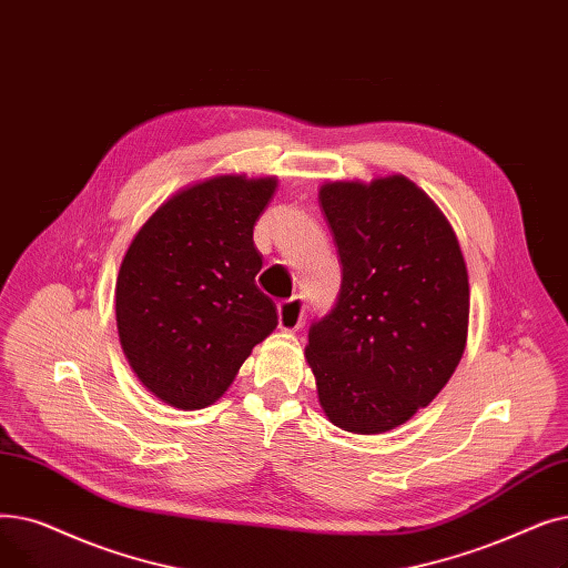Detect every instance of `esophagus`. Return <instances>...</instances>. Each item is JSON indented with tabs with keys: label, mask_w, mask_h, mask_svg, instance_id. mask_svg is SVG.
<instances>
[{
	"label": "esophagus",
	"mask_w": 568,
	"mask_h": 568,
	"mask_svg": "<svg viewBox=\"0 0 568 568\" xmlns=\"http://www.w3.org/2000/svg\"><path fill=\"white\" fill-rule=\"evenodd\" d=\"M305 310H307V303H305L303 295H293L291 301L280 303V307H277L280 328L286 331V333L298 331L305 323Z\"/></svg>",
	"instance_id": "1"
}]
</instances>
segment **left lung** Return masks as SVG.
Returning <instances> with one entry per match:
<instances>
[{"label": "left lung", "mask_w": 568, "mask_h": 568, "mask_svg": "<svg viewBox=\"0 0 568 568\" xmlns=\"http://www.w3.org/2000/svg\"><path fill=\"white\" fill-rule=\"evenodd\" d=\"M318 203L342 286L305 356L328 420L382 435L427 407L465 354V256L444 212L404 175L326 182Z\"/></svg>", "instance_id": "1"}]
</instances>
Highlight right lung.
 I'll return each instance as SVG.
<instances>
[{"instance_id": "1", "label": "right lung", "mask_w": 568, "mask_h": 568, "mask_svg": "<svg viewBox=\"0 0 568 568\" xmlns=\"http://www.w3.org/2000/svg\"><path fill=\"white\" fill-rule=\"evenodd\" d=\"M277 178L217 175L180 189L141 226L115 284L118 335L141 384L178 409H203L277 328L256 286L254 224Z\"/></svg>"}]
</instances>
